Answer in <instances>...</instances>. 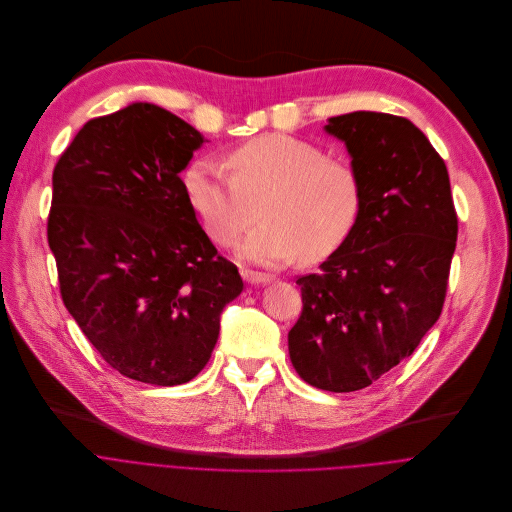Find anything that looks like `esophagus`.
Listing matches in <instances>:
<instances>
[{
	"label": "esophagus",
	"instance_id": "1",
	"mask_svg": "<svg viewBox=\"0 0 512 512\" xmlns=\"http://www.w3.org/2000/svg\"><path fill=\"white\" fill-rule=\"evenodd\" d=\"M242 276L250 284H266L272 280L270 274H262V272H254V270H242Z\"/></svg>",
	"mask_w": 512,
	"mask_h": 512
}]
</instances>
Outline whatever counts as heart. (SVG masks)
<instances>
[{"mask_svg":"<svg viewBox=\"0 0 512 512\" xmlns=\"http://www.w3.org/2000/svg\"><path fill=\"white\" fill-rule=\"evenodd\" d=\"M230 173L210 159L183 173L189 206L208 234L234 246L256 222L244 256L264 266L331 256L351 234L361 210L357 171L323 147L290 135H262L226 157Z\"/></svg>","mask_w":512,"mask_h":512,"instance_id":"1","label":"heart"}]
</instances>
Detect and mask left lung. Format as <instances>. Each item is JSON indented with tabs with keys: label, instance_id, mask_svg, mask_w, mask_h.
I'll list each match as a JSON object with an SVG mask.
<instances>
[{
	"label": "left lung",
	"instance_id": "1",
	"mask_svg": "<svg viewBox=\"0 0 512 512\" xmlns=\"http://www.w3.org/2000/svg\"><path fill=\"white\" fill-rule=\"evenodd\" d=\"M325 131L353 157L361 210L319 272L298 276L288 353L300 379L347 393L410 357L440 319L458 216L446 163L412 121L357 111Z\"/></svg>",
	"mask_w": 512,
	"mask_h": 512
}]
</instances>
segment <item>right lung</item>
Wrapping results in <instances>:
<instances>
[{
  "mask_svg": "<svg viewBox=\"0 0 512 512\" xmlns=\"http://www.w3.org/2000/svg\"><path fill=\"white\" fill-rule=\"evenodd\" d=\"M203 141L169 111L133 102L90 119L52 175L48 244L64 306L113 369L151 385L206 367L224 306L244 288L179 177Z\"/></svg>",
  "mask_w": 512,
  "mask_h": 512,
  "instance_id": "1",
  "label": "right lung"
}]
</instances>
